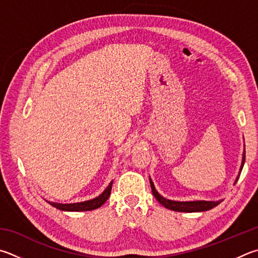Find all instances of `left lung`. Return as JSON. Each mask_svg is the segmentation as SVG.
<instances>
[{
  "label": "left lung",
  "instance_id": "left-lung-1",
  "mask_svg": "<svg viewBox=\"0 0 258 258\" xmlns=\"http://www.w3.org/2000/svg\"><path fill=\"white\" fill-rule=\"evenodd\" d=\"M243 163H245V150H243L242 153V160H241V166L239 169V174H238L235 182L233 185L236 184L239 179L240 172L242 170ZM150 185H151V189L152 193L154 195V198L157 199V201L163 207L169 209L171 211H177V212H187V213H191V212H204V211H209L211 209H213L222 202L223 200H219V201H185V202H180V201H172V200H168L166 198H163L160 194L158 193V190L154 187L153 181L150 177Z\"/></svg>",
  "mask_w": 258,
  "mask_h": 258
}]
</instances>
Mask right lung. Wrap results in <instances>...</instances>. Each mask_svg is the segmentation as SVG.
Instances as JSON below:
<instances>
[{
    "mask_svg": "<svg viewBox=\"0 0 258 258\" xmlns=\"http://www.w3.org/2000/svg\"><path fill=\"white\" fill-rule=\"evenodd\" d=\"M111 185H113V180L109 182V185L106 187L102 193L97 196V198L92 200L84 201V202H78V203H55L50 202V201H46L48 202L51 207L58 209L60 211H68V212H82V211H92L98 208H100L107 200H108L110 191H111Z\"/></svg>",
    "mask_w": 258,
    "mask_h": 258,
    "instance_id": "1",
    "label": "right lung"
}]
</instances>
